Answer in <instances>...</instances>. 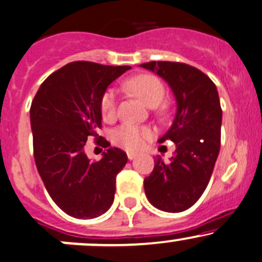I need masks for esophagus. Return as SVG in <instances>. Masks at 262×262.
<instances>
[{
    "label": "esophagus",
    "instance_id": "1",
    "mask_svg": "<svg viewBox=\"0 0 262 262\" xmlns=\"http://www.w3.org/2000/svg\"><path fill=\"white\" fill-rule=\"evenodd\" d=\"M126 155H128V159L129 160H133V159H136L137 153H133V151H128V153H126Z\"/></svg>",
    "mask_w": 262,
    "mask_h": 262
}]
</instances>
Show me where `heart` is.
Wrapping results in <instances>:
<instances>
[{
    "mask_svg": "<svg viewBox=\"0 0 262 262\" xmlns=\"http://www.w3.org/2000/svg\"><path fill=\"white\" fill-rule=\"evenodd\" d=\"M125 87L136 93L149 107H157L164 98L165 89L157 77L150 74H140L125 82ZM100 113L105 120L113 119L117 113V94L113 89L103 93L99 103ZM151 137V129L136 124H122L112 132V142L118 146L138 150L144 145L145 140Z\"/></svg>",
    "mask_w": 262,
    "mask_h": 262,
    "instance_id": "heart-1",
    "label": "heart"
}]
</instances>
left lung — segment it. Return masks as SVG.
<instances>
[{
    "mask_svg": "<svg viewBox=\"0 0 262 262\" xmlns=\"http://www.w3.org/2000/svg\"><path fill=\"white\" fill-rule=\"evenodd\" d=\"M140 67L162 77L177 100L173 124L158 140L174 142L175 157L169 163L155 158L153 171L144 179L145 195L159 210L184 211L203 195L219 155L223 111L216 85L185 63L153 61Z\"/></svg>",
    "mask_w": 262,
    "mask_h": 262,
    "instance_id": "1",
    "label": "left lung"
}]
</instances>
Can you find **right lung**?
I'll list each match as a JSON object with an SVG mask.
<instances>
[{
	"mask_svg": "<svg viewBox=\"0 0 262 262\" xmlns=\"http://www.w3.org/2000/svg\"><path fill=\"white\" fill-rule=\"evenodd\" d=\"M129 66L78 61L63 66L42 83L30 109L37 170L52 200L66 214L93 219L112 206L116 177L128 162L122 149L97 134L99 103L108 85ZM108 147L98 162L84 153L87 139Z\"/></svg>",
	"mask_w": 262,
	"mask_h": 262,
	"instance_id": "add662e5",
	"label": "right lung"
}]
</instances>
